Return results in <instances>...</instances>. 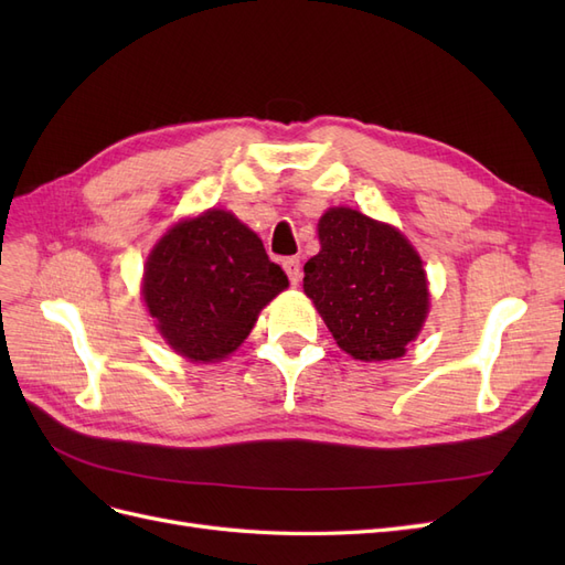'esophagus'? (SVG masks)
<instances>
[{
	"instance_id": "obj_1",
	"label": "esophagus",
	"mask_w": 565,
	"mask_h": 565,
	"mask_svg": "<svg viewBox=\"0 0 565 565\" xmlns=\"http://www.w3.org/2000/svg\"><path fill=\"white\" fill-rule=\"evenodd\" d=\"M282 268H285V273H287L289 282L297 285L299 278H301V262H299V256H287V259H282Z\"/></svg>"
}]
</instances>
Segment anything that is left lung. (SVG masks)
<instances>
[{"label": "left lung", "mask_w": 565, "mask_h": 565, "mask_svg": "<svg viewBox=\"0 0 565 565\" xmlns=\"http://www.w3.org/2000/svg\"><path fill=\"white\" fill-rule=\"evenodd\" d=\"M318 235L320 252L303 266V292L337 344L358 361L401 358L429 311L413 245L349 207L324 212Z\"/></svg>", "instance_id": "1"}]
</instances>
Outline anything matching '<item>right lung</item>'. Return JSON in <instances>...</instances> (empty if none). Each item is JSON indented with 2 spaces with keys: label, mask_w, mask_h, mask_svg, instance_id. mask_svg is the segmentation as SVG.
<instances>
[{
  "label": "right lung",
  "mask_w": 565,
  "mask_h": 565,
  "mask_svg": "<svg viewBox=\"0 0 565 565\" xmlns=\"http://www.w3.org/2000/svg\"><path fill=\"white\" fill-rule=\"evenodd\" d=\"M285 270L231 212L181 221L152 249L143 297L162 337L191 361H221L243 344Z\"/></svg>",
  "instance_id": "obj_1"
}]
</instances>
